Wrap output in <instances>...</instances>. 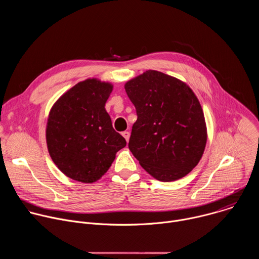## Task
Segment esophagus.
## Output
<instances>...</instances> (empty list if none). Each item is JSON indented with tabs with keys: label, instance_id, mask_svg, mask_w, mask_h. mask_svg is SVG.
<instances>
[{
	"label": "esophagus",
	"instance_id": "34e87169",
	"mask_svg": "<svg viewBox=\"0 0 259 259\" xmlns=\"http://www.w3.org/2000/svg\"><path fill=\"white\" fill-rule=\"evenodd\" d=\"M122 135H123V137L126 139V141H129V138H130V133H129L128 131H124V132H122Z\"/></svg>",
	"mask_w": 259,
	"mask_h": 259
}]
</instances>
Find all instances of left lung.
Instances as JSON below:
<instances>
[{"label":"left lung","mask_w":259,"mask_h":259,"mask_svg":"<svg viewBox=\"0 0 259 259\" xmlns=\"http://www.w3.org/2000/svg\"><path fill=\"white\" fill-rule=\"evenodd\" d=\"M125 90L137 114L128 146L140 166L165 182L188 175L207 142L204 113L193 90L152 69L128 81Z\"/></svg>","instance_id":"obj_1"}]
</instances>
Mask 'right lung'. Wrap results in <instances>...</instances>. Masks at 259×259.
<instances>
[{
    "label": "right lung",
    "mask_w": 259,
    "mask_h": 259,
    "mask_svg": "<svg viewBox=\"0 0 259 259\" xmlns=\"http://www.w3.org/2000/svg\"><path fill=\"white\" fill-rule=\"evenodd\" d=\"M112 91L108 82L87 79L62 94L50 110L48 152L57 168L73 180L97 181L126 146L104 107Z\"/></svg>",
    "instance_id": "1"
}]
</instances>
